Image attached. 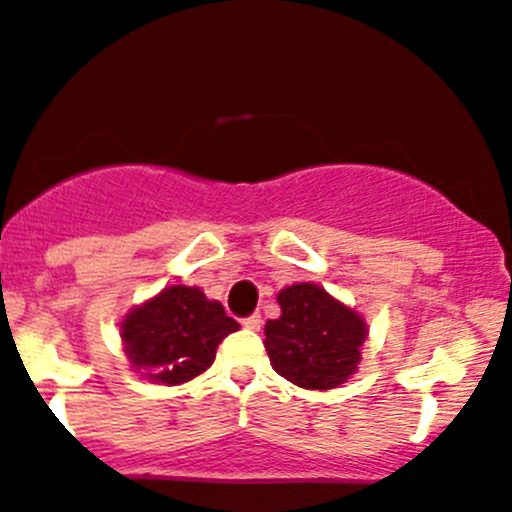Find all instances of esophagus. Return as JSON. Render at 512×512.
I'll list each match as a JSON object with an SVG mask.
<instances>
[{"mask_svg": "<svg viewBox=\"0 0 512 512\" xmlns=\"http://www.w3.org/2000/svg\"><path fill=\"white\" fill-rule=\"evenodd\" d=\"M240 324H243L245 329H250V331H260L262 329V317L260 315H250V317H245Z\"/></svg>", "mask_w": 512, "mask_h": 512, "instance_id": "esophagus-1", "label": "esophagus"}]
</instances>
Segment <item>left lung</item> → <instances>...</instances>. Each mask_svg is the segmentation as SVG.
<instances>
[{
  "label": "left lung",
  "mask_w": 512,
  "mask_h": 512,
  "mask_svg": "<svg viewBox=\"0 0 512 512\" xmlns=\"http://www.w3.org/2000/svg\"><path fill=\"white\" fill-rule=\"evenodd\" d=\"M276 300L281 317L264 326V348L276 372L300 389L346 384L365 346V319L317 283H293Z\"/></svg>",
  "instance_id": "obj_1"
}]
</instances>
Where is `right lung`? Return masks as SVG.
<instances>
[{"mask_svg":"<svg viewBox=\"0 0 512 512\" xmlns=\"http://www.w3.org/2000/svg\"><path fill=\"white\" fill-rule=\"evenodd\" d=\"M231 331H238L236 319L200 288L166 286L123 317L121 341L135 372L176 386L205 372Z\"/></svg>","mask_w":512,"mask_h":512,"instance_id":"right-lung-1","label":"right lung"}]
</instances>
